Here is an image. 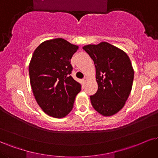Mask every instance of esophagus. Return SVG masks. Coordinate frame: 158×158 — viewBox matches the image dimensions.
<instances>
[{
    "mask_svg": "<svg viewBox=\"0 0 158 158\" xmlns=\"http://www.w3.org/2000/svg\"><path fill=\"white\" fill-rule=\"evenodd\" d=\"M87 80H88V79H87V77H84V78H83V82H84V83H86V81H87Z\"/></svg>",
    "mask_w": 158,
    "mask_h": 158,
    "instance_id": "34e87169",
    "label": "esophagus"
}]
</instances>
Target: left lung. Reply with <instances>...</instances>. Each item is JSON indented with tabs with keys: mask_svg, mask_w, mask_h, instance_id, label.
Here are the masks:
<instances>
[{
	"mask_svg": "<svg viewBox=\"0 0 158 158\" xmlns=\"http://www.w3.org/2000/svg\"><path fill=\"white\" fill-rule=\"evenodd\" d=\"M96 68L98 89L90 96L93 108L103 116H112L123 108L131 91L134 71L123 50L108 42L83 48Z\"/></svg>",
	"mask_w": 158,
	"mask_h": 158,
	"instance_id": "8db88e82",
	"label": "left lung"
}]
</instances>
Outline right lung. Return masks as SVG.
I'll return each instance as SVG.
<instances>
[{"label":"right lung","instance_id":"right-lung-1","mask_svg":"<svg viewBox=\"0 0 158 158\" xmlns=\"http://www.w3.org/2000/svg\"><path fill=\"white\" fill-rule=\"evenodd\" d=\"M77 49L57 38L42 42L33 53L28 69L32 91L40 108L52 117L67 116L81 90V83L70 75V60Z\"/></svg>","mask_w":158,"mask_h":158}]
</instances>
